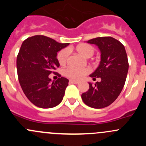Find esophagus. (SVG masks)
Segmentation results:
<instances>
[{
  "label": "esophagus",
  "mask_w": 146,
  "mask_h": 146,
  "mask_svg": "<svg viewBox=\"0 0 146 146\" xmlns=\"http://www.w3.org/2000/svg\"><path fill=\"white\" fill-rule=\"evenodd\" d=\"M70 82V83H73V84H78V81H77V80H70V81H69Z\"/></svg>",
  "instance_id": "1"
}]
</instances>
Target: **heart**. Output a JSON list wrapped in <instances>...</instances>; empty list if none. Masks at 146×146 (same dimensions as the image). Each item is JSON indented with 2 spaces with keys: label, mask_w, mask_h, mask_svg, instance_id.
I'll return each mask as SVG.
<instances>
[{
  "label": "heart",
  "mask_w": 146,
  "mask_h": 146,
  "mask_svg": "<svg viewBox=\"0 0 146 146\" xmlns=\"http://www.w3.org/2000/svg\"><path fill=\"white\" fill-rule=\"evenodd\" d=\"M72 49L69 48V50ZM76 50L78 54H81L84 57L90 58L95 53V48L92 46L88 44H80L76 47ZM69 55V51L68 48H64L61 50L57 54V59L60 65H64L68 60ZM89 73V69L88 68H78L69 66L64 70V75L69 78L73 80H80L82 77Z\"/></svg>",
  "instance_id": "b5f03b06"
}]
</instances>
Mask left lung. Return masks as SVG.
Here are the masks:
<instances>
[{
  "instance_id": "1",
  "label": "left lung",
  "mask_w": 146,
  "mask_h": 146,
  "mask_svg": "<svg viewBox=\"0 0 146 146\" xmlns=\"http://www.w3.org/2000/svg\"><path fill=\"white\" fill-rule=\"evenodd\" d=\"M88 43L97 45L100 50V63L90 76L93 80L100 78L101 80L95 85L89 82V90L81 98L86 105L102 109L114 102L124 86L129 70L127 54L124 46L111 36L97 37Z\"/></svg>"
}]
</instances>
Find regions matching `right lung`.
Wrapping results in <instances>:
<instances>
[{
	"label": "right lung",
	"instance_id": "1",
	"mask_svg": "<svg viewBox=\"0 0 146 146\" xmlns=\"http://www.w3.org/2000/svg\"><path fill=\"white\" fill-rule=\"evenodd\" d=\"M69 43L61 44L43 35L27 38L17 56V71L20 86L32 104L40 108H52L62 101L68 80L61 77L51 82L48 75L59 67L57 52Z\"/></svg>",
	"mask_w": 146,
	"mask_h": 146
}]
</instances>
